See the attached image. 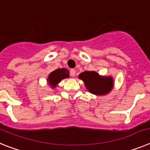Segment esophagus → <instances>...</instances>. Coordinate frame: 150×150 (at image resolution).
I'll return each mask as SVG.
<instances>
[{"instance_id": "1", "label": "esophagus", "mask_w": 150, "mask_h": 150, "mask_svg": "<svg viewBox=\"0 0 150 150\" xmlns=\"http://www.w3.org/2000/svg\"><path fill=\"white\" fill-rule=\"evenodd\" d=\"M75 73H76V71H75V69H72L70 70V75H71V77H75Z\"/></svg>"}]
</instances>
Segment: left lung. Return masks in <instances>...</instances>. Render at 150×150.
Here are the masks:
<instances>
[{"label":"left lung","mask_w":150,"mask_h":150,"mask_svg":"<svg viewBox=\"0 0 150 150\" xmlns=\"http://www.w3.org/2000/svg\"><path fill=\"white\" fill-rule=\"evenodd\" d=\"M79 79L84 81L87 89L93 94H106L113 86L111 77H100L95 71H84L79 75Z\"/></svg>","instance_id":"left-lung-1"}]
</instances>
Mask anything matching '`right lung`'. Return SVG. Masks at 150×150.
Listing matches in <instances>:
<instances>
[{"mask_svg":"<svg viewBox=\"0 0 150 150\" xmlns=\"http://www.w3.org/2000/svg\"><path fill=\"white\" fill-rule=\"evenodd\" d=\"M69 77V71L67 69H56L52 71L50 74V75L48 77V81L52 87H56L58 83L60 82L62 79H66Z\"/></svg>","mask_w":150,"mask_h":150,"instance_id":"1","label":"right lung"}]
</instances>
